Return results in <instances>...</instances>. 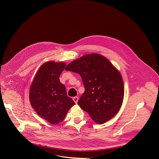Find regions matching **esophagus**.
Wrapping results in <instances>:
<instances>
[{
	"instance_id": "1",
	"label": "esophagus",
	"mask_w": 159,
	"mask_h": 159,
	"mask_svg": "<svg viewBox=\"0 0 159 159\" xmlns=\"http://www.w3.org/2000/svg\"><path fill=\"white\" fill-rule=\"evenodd\" d=\"M73 101L77 104V102H78V101H79V97H74L73 98Z\"/></svg>"
}]
</instances>
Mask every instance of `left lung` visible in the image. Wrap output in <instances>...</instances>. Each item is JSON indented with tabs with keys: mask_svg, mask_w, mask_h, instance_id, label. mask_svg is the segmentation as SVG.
I'll return each instance as SVG.
<instances>
[{
	"mask_svg": "<svg viewBox=\"0 0 159 159\" xmlns=\"http://www.w3.org/2000/svg\"><path fill=\"white\" fill-rule=\"evenodd\" d=\"M65 70L80 75L85 91L77 103L95 122L103 124L117 113L124 98L123 80L106 57L88 54L73 61Z\"/></svg>",
	"mask_w": 159,
	"mask_h": 159,
	"instance_id": "obj_1",
	"label": "left lung"
}]
</instances>
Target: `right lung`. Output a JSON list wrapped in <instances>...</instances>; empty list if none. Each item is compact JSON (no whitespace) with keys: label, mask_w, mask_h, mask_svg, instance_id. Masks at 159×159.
Instances as JSON below:
<instances>
[{"label":"right lung","mask_w":159,"mask_h":159,"mask_svg":"<svg viewBox=\"0 0 159 159\" xmlns=\"http://www.w3.org/2000/svg\"><path fill=\"white\" fill-rule=\"evenodd\" d=\"M66 66L64 62L49 61L39 69L30 87V101L32 107L49 123L57 124L65 118L75 102L67 95L59 77Z\"/></svg>","instance_id":"1"}]
</instances>
